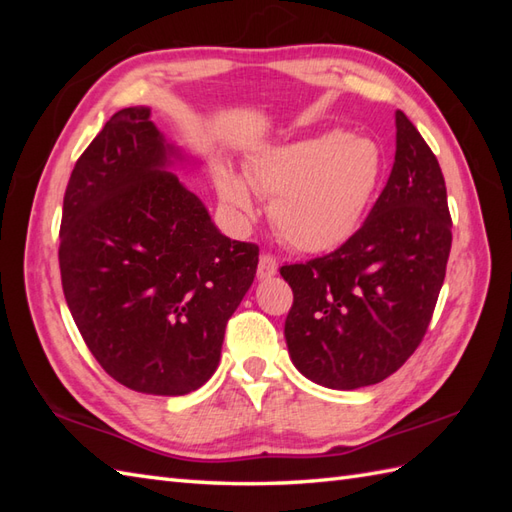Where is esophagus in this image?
Here are the masks:
<instances>
[{"mask_svg":"<svg viewBox=\"0 0 512 512\" xmlns=\"http://www.w3.org/2000/svg\"><path fill=\"white\" fill-rule=\"evenodd\" d=\"M277 259L270 253L259 255V264H257V277L259 279H268L277 273Z\"/></svg>","mask_w":512,"mask_h":512,"instance_id":"obj_1","label":"esophagus"}]
</instances>
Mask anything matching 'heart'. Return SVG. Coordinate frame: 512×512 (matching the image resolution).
Masks as SVG:
<instances>
[{
	"instance_id": "b5f03b06",
	"label": "heart",
	"mask_w": 512,
	"mask_h": 512,
	"mask_svg": "<svg viewBox=\"0 0 512 512\" xmlns=\"http://www.w3.org/2000/svg\"><path fill=\"white\" fill-rule=\"evenodd\" d=\"M380 178L374 143L345 132H325L270 147L250 160L246 180L270 198V222L297 250L317 253L339 246L361 222ZM217 193L237 217L255 213L246 184L217 171Z\"/></svg>"
}]
</instances>
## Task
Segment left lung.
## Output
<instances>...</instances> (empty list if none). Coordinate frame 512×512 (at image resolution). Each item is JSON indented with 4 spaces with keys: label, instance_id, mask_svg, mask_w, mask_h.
<instances>
[{
    "label": "left lung",
    "instance_id": "left-lung-1",
    "mask_svg": "<svg viewBox=\"0 0 512 512\" xmlns=\"http://www.w3.org/2000/svg\"><path fill=\"white\" fill-rule=\"evenodd\" d=\"M451 253L438 158L396 112V160L358 231L323 257L286 264V343L303 376L330 389L376 385L416 352Z\"/></svg>",
    "mask_w": 512,
    "mask_h": 512
}]
</instances>
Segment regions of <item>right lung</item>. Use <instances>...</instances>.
Masks as SVG:
<instances>
[{
    "label": "right lung",
    "mask_w": 512,
    "mask_h": 512,
    "mask_svg": "<svg viewBox=\"0 0 512 512\" xmlns=\"http://www.w3.org/2000/svg\"><path fill=\"white\" fill-rule=\"evenodd\" d=\"M147 107L105 123L63 195L59 268L85 345L118 383L156 396L202 387L255 279L259 246L228 239L165 169Z\"/></svg>",
    "instance_id": "1"
}]
</instances>
